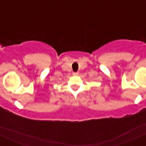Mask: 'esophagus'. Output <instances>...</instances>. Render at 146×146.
Listing matches in <instances>:
<instances>
[{
	"mask_svg": "<svg viewBox=\"0 0 146 146\" xmlns=\"http://www.w3.org/2000/svg\"><path fill=\"white\" fill-rule=\"evenodd\" d=\"M73 75H79V73H78V72H73Z\"/></svg>",
	"mask_w": 146,
	"mask_h": 146,
	"instance_id": "obj_1",
	"label": "esophagus"
}]
</instances>
